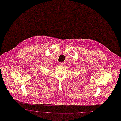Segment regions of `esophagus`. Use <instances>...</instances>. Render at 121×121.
<instances>
[{
  "instance_id": "obj_1",
  "label": "esophagus",
  "mask_w": 121,
  "mask_h": 121,
  "mask_svg": "<svg viewBox=\"0 0 121 121\" xmlns=\"http://www.w3.org/2000/svg\"><path fill=\"white\" fill-rule=\"evenodd\" d=\"M60 65L62 66H65V62H61L60 64Z\"/></svg>"
}]
</instances>
